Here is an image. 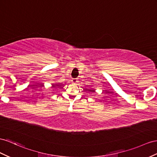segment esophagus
I'll return each mask as SVG.
<instances>
[{
	"mask_svg": "<svg viewBox=\"0 0 157 157\" xmlns=\"http://www.w3.org/2000/svg\"><path fill=\"white\" fill-rule=\"evenodd\" d=\"M71 82H72V83H75L78 82V80H77V79H72Z\"/></svg>",
	"mask_w": 157,
	"mask_h": 157,
	"instance_id": "esophagus-1",
	"label": "esophagus"
}]
</instances>
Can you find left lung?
I'll return each mask as SVG.
<instances>
[{
    "mask_svg": "<svg viewBox=\"0 0 157 157\" xmlns=\"http://www.w3.org/2000/svg\"><path fill=\"white\" fill-rule=\"evenodd\" d=\"M90 91H95V90H93V89H90Z\"/></svg>",
    "mask_w": 157,
    "mask_h": 157,
    "instance_id": "1",
    "label": "left lung"
}]
</instances>
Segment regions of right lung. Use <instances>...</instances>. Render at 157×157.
Masks as SVG:
<instances>
[{
    "label": "right lung",
    "instance_id": "1",
    "mask_svg": "<svg viewBox=\"0 0 157 157\" xmlns=\"http://www.w3.org/2000/svg\"><path fill=\"white\" fill-rule=\"evenodd\" d=\"M58 84H52V87H53V88H55V89H56V88H57V87H58Z\"/></svg>",
    "mask_w": 157,
    "mask_h": 157
}]
</instances>
